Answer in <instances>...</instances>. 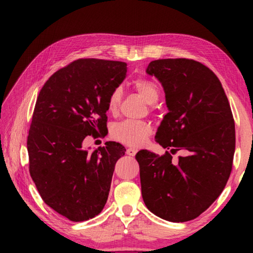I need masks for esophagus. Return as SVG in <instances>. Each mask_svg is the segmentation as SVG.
<instances>
[{"label": "esophagus", "instance_id": "34e87169", "mask_svg": "<svg viewBox=\"0 0 253 253\" xmlns=\"http://www.w3.org/2000/svg\"><path fill=\"white\" fill-rule=\"evenodd\" d=\"M126 153H127V155H129V156H135L137 153V149L134 147H129V148H127Z\"/></svg>", "mask_w": 253, "mask_h": 253}]
</instances>
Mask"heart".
<instances>
[{
    "instance_id": "obj_1",
    "label": "heart",
    "mask_w": 253,
    "mask_h": 253,
    "mask_svg": "<svg viewBox=\"0 0 253 253\" xmlns=\"http://www.w3.org/2000/svg\"><path fill=\"white\" fill-rule=\"evenodd\" d=\"M135 90L143 97V99L149 105L155 104L160 98V88L155 81L148 78H137L132 83ZM122 100V90L119 88L110 92L107 101L108 110L116 111ZM153 132V127L148 122L144 121H124L114 125L111 128V136L115 139L131 146L142 145L148 136Z\"/></svg>"
}]
</instances>
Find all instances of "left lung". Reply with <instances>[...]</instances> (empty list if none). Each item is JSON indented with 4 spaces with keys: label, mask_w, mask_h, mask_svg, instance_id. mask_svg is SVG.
Segmentation results:
<instances>
[{
    "label": "left lung",
    "mask_w": 253,
    "mask_h": 253,
    "mask_svg": "<svg viewBox=\"0 0 253 253\" xmlns=\"http://www.w3.org/2000/svg\"><path fill=\"white\" fill-rule=\"evenodd\" d=\"M164 87L169 113L155 138L169 151H139L143 200L149 211L170 222L198 217L222 193L232 170L234 119L215 74L193 59H158L147 67Z\"/></svg>",
    "instance_id": "8db88e82"
}]
</instances>
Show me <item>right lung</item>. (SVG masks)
Here are the masks:
<instances>
[{
  "mask_svg": "<svg viewBox=\"0 0 253 253\" xmlns=\"http://www.w3.org/2000/svg\"><path fill=\"white\" fill-rule=\"evenodd\" d=\"M126 74V62L78 59L55 71L37 98L28 135L29 172L44 203L70 221L102 211L115 165L125 155L119 143L90 153L83 142L106 135L107 101Z\"/></svg>",
  "mask_w": 253,
  "mask_h": 253,
  "instance_id": "1",
  "label": "right lung"
}]
</instances>
